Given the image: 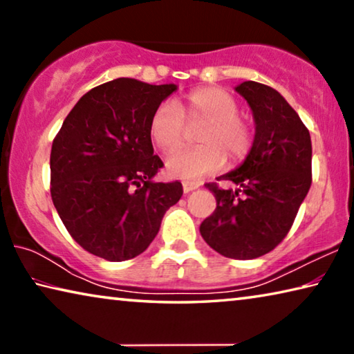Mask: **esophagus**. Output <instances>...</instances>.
<instances>
[{"mask_svg": "<svg viewBox=\"0 0 354 354\" xmlns=\"http://www.w3.org/2000/svg\"><path fill=\"white\" fill-rule=\"evenodd\" d=\"M198 187H200L198 183H183L184 194H190L192 190H195V189H198Z\"/></svg>", "mask_w": 354, "mask_h": 354, "instance_id": "1", "label": "esophagus"}]
</instances>
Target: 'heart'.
<instances>
[{"instance_id": "obj_1", "label": "heart", "mask_w": 354, "mask_h": 354, "mask_svg": "<svg viewBox=\"0 0 354 354\" xmlns=\"http://www.w3.org/2000/svg\"><path fill=\"white\" fill-rule=\"evenodd\" d=\"M187 124H205L196 137L200 147L181 151L167 160L173 178L196 179L218 171L226 162H241L254 143V129L239 113V103L218 87H203L185 95L183 101H164L149 118V136L164 153H175L187 140Z\"/></svg>"}]
</instances>
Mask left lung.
I'll return each mask as SVG.
<instances>
[{"label": "left lung", "mask_w": 354, "mask_h": 354, "mask_svg": "<svg viewBox=\"0 0 354 354\" xmlns=\"http://www.w3.org/2000/svg\"><path fill=\"white\" fill-rule=\"evenodd\" d=\"M236 91L253 111L254 143L239 169L217 178L236 189L206 183L217 207L200 232L231 259H254L278 247L290 231L313 183V143L292 106L266 84L245 81Z\"/></svg>", "instance_id": "obj_1"}]
</instances>
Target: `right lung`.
Masks as SVG:
<instances>
[{
  "label": "right lung",
  "instance_id": "obj_1",
  "mask_svg": "<svg viewBox=\"0 0 354 354\" xmlns=\"http://www.w3.org/2000/svg\"><path fill=\"white\" fill-rule=\"evenodd\" d=\"M175 84L118 77L77 101L53 140L51 198L76 243L106 261L139 256L158 234L183 184L154 183L149 118Z\"/></svg>",
  "mask_w": 354,
  "mask_h": 354
}]
</instances>
